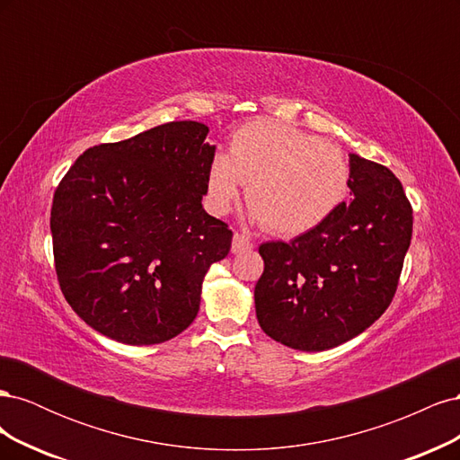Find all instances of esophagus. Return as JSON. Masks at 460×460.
I'll return each mask as SVG.
<instances>
[{
  "instance_id": "esophagus-1",
  "label": "esophagus",
  "mask_w": 460,
  "mask_h": 460,
  "mask_svg": "<svg viewBox=\"0 0 460 460\" xmlns=\"http://www.w3.org/2000/svg\"><path fill=\"white\" fill-rule=\"evenodd\" d=\"M255 243L252 240H247L242 234H234L232 240V253H243V252H252Z\"/></svg>"
}]
</instances>
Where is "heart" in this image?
Segmentation results:
<instances>
[{
  "instance_id": "1",
  "label": "heart",
  "mask_w": 460,
  "mask_h": 460,
  "mask_svg": "<svg viewBox=\"0 0 460 460\" xmlns=\"http://www.w3.org/2000/svg\"><path fill=\"white\" fill-rule=\"evenodd\" d=\"M351 169L332 142L280 120L257 119L232 136L230 155H215L207 174L208 203L226 213L247 184L252 218L280 235L318 228L345 201Z\"/></svg>"
}]
</instances>
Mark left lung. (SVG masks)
I'll return each mask as SVG.
<instances>
[{"instance_id":"8db88e82","label":"left lung","mask_w":460,"mask_h":460,"mask_svg":"<svg viewBox=\"0 0 460 460\" xmlns=\"http://www.w3.org/2000/svg\"><path fill=\"white\" fill-rule=\"evenodd\" d=\"M353 201L291 242L259 247L262 332L299 351H326L363 333L392 303L412 235L395 174L349 153Z\"/></svg>"}]
</instances>
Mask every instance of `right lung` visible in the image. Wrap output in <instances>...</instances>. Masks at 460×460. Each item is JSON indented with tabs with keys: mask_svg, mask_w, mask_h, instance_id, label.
<instances>
[{
	"mask_svg": "<svg viewBox=\"0 0 460 460\" xmlns=\"http://www.w3.org/2000/svg\"><path fill=\"white\" fill-rule=\"evenodd\" d=\"M208 127L176 120L90 147L55 190L53 257L73 311L127 345L163 343L198 316L232 230L207 215Z\"/></svg>",
	"mask_w": 460,
	"mask_h": 460,
	"instance_id": "right-lung-1",
	"label": "right lung"
}]
</instances>
